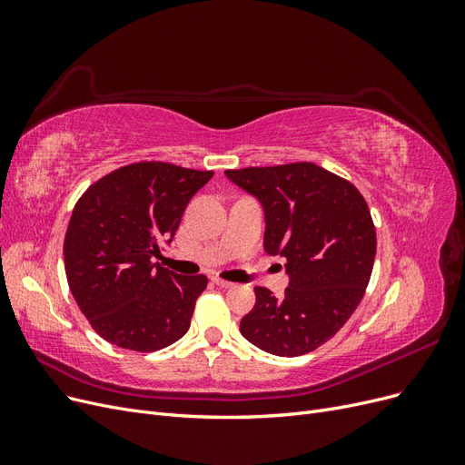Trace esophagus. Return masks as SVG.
Wrapping results in <instances>:
<instances>
[{
  "label": "esophagus",
  "instance_id": "1",
  "mask_svg": "<svg viewBox=\"0 0 465 465\" xmlns=\"http://www.w3.org/2000/svg\"><path fill=\"white\" fill-rule=\"evenodd\" d=\"M213 285H217V287H221V289H231V287H232L231 281H224V279H219V277L213 279Z\"/></svg>",
  "mask_w": 465,
  "mask_h": 465
}]
</instances>
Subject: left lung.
I'll list each match as a JSON object with an SVG mask.
<instances>
[{"label": "left lung", "instance_id": "obj_1", "mask_svg": "<svg viewBox=\"0 0 465 465\" xmlns=\"http://www.w3.org/2000/svg\"><path fill=\"white\" fill-rule=\"evenodd\" d=\"M262 203L263 248L285 258L289 287L281 299L256 287L241 333L265 353H311L355 312L376 256V231L361 192L314 163L224 171Z\"/></svg>", "mask_w": 465, "mask_h": 465}]
</instances>
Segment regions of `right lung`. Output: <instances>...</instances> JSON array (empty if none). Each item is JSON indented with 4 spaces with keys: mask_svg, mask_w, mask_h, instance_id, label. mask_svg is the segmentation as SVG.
I'll return each mask as SVG.
<instances>
[{
    "mask_svg": "<svg viewBox=\"0 0 465 465\" xmlns=\"http://www.w3.org/2000/svg\"><path fill=\"white\" fill-rule=\"evenodd\" d=\"M213 176L171 163L122 166L81 195L64 260L69 291L112 345L151 353L190 328L205 275H178L153 258L171 244L193 193Z\"/></svg>",
    "mask_w": 465,
    "mask_h": 465,
    "instance_id": "1",
    "label": "right lung"
}]
</instances>
